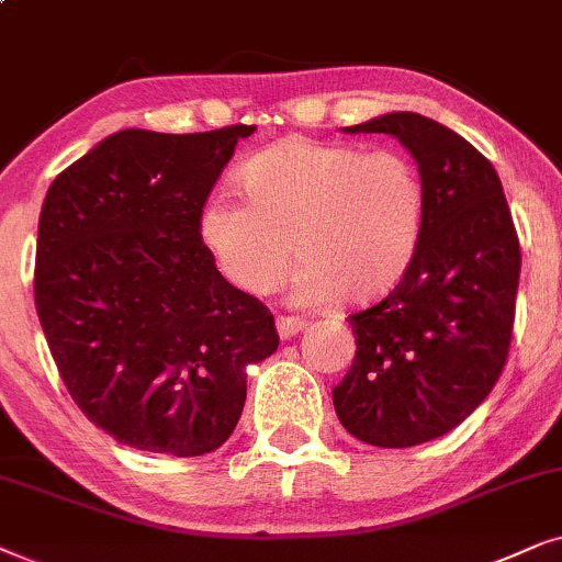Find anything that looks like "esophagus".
I'll return each mask as SVG.
<instances>
[{
    "mask_svg": "<svg viewBox=\"0 0 562 562\" xmlns=\"http://www.w3.org/2000/svg\"><path fill=\"white\" fill-rule=\"evenodd\" d=\"M305 328V321L297 318V316H277V334H280V339H293L297 331H303Z\"/></svg>",
    "mask_w": 562,
    "mask_h": 562,
    "instance_id": "34e87169",
    "label": "esophagus"
}]
</instances>
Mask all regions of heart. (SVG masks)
I'll return each mask as SVG.
<instances>
[{
	"label": "heart",
	"mask_w": 562,
	"mask_h": 562,
	"mask_svg": "<svg viewBox=\"0 0 562 562\" xmlns=\"http://www.w3.org/2000/svg\"><path fill=\"white\" fill-rule=\"evenodd\" d=\"M246 193L221 190L200 211V238L228 282L265 295L293 280L301 305L375 301L401 282L424 231L426 192L398 151L288 138L241 167Z\"/></svg>",
	"instance_id": "obj_1"
}]
</instances>
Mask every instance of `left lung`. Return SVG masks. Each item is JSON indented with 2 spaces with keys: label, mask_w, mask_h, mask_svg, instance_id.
Here are the masks:
<instances>
[{
  "label": "left lung",
  "mask_w": 562,
  "mask_h": 562,
  "mask_svg": "<svg viewBox=\"0 0 562 562\" xmlns=\"http://www.w3.org/2000/svg\"><path fill=\"white\" fill-rule=\"evenodd\" d=\"M344 133H387L418 164L426 213L416 257L383 301L351 313L357 355L334 408L372 447L431 442L496 385L514 328L521 251L493 164L416 112H387Z\"/></svg>",
  "instance_id": "left-lung-1"
}]
</instances>
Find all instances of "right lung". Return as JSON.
<instances>
[{
    "label": "right lung",
    "mask_w": 562,
    "mask_h": 562,
    "mask_svg": "<svg viewBox=\"0 0 562 562\" xmlns=\"http://www.w3.org/2000/svg\"><path fill=\"white\" fill-rule=\"evenodd\" d=\"M254 131H120L48 187L37 318L74 403L120 445L218 450L241 418L246 368L280 344L267 305L200 238L207 194Z\"/></svg>",
    "instance_id": "1"
}]
</instances>
